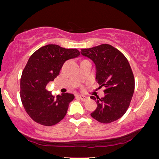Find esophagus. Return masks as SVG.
I'll list each match as a JSON object with an SVG mask.
<instances>
[{
  "label": "esophagus",
  "mask_w": 159,
  "mask_h": 159,
  "mask_svg": "<svg viewBox=\"0 0 159 159\" xmlns=\"http://www.w3.org/2000/svg\"><path fill=\"white\" fill-rule=\"evenodd\" d=\"M80 98L82 100V101L85 102V101H88L89 100V97L88 96H85V95H80Z\"/></svg>",
  "instance_id": "esophagus-1"
}]
</instances>
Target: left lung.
<instances>
[{
	"label": "left lung",
	"mask_w": 159,
	"mask_h": 159,
	"mask_svg": "<svg viewBox=\"0 0 159 159\" xmlns=\"http://www.w3.org/2000/svg\"><path fill=\"white\" fill-rule=\"evenodd\" d=\"M81 54L94 62L95 80L101 88H106L103 98L90 97L97 103L91 116L104 124L120 119L129 108L134 90L133 72L127 58L108 44L81 49Z\"/></svg>",
	"instance_id": "left-lung-1"
}]
</instances>
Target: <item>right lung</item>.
I'll use <instances>...</instances> for the list:
<instances>
[{
  "instance_id": "1",
  "label": "right lung",
  "mask_w": 159,
  "mask_h": 159,
  "mask_svg": "<svg viewBox=\"0 0 159 159\" xmlns=\"http://www.w3.org/2000/svg\"><path fill=\"white\" fill-rule=\"evenodd\" d=\"M80 55L76 48L50 44L37 50L30 57L21 75L20 97L26 112L35 122L53 126L66 116L75 95L66 93L55 97L46 90V85L59 75L66 60Z\"/></svg>"
}]
</instances>
